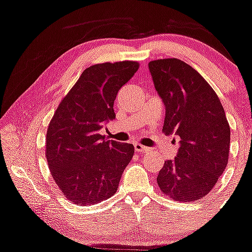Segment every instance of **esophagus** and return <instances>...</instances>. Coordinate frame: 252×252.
<instances>
[{
    "label": "esophagus",
    "mask_w": 252,
    "mask_h": 252,
    "mask_svg": "<svg viewBox=\"0 0 252 252\" xmlns=\"http://www.w3.org/2000/svg\"><path fill=\"white\" fill-rule=\"evenodd\" d=\"M134 147H135V150L137 151V153H148V151L150 150V148L145 147V145H142L141 143H134Z\"/></svg>",
    "instance_id": "obj_1"
}]
</instances>
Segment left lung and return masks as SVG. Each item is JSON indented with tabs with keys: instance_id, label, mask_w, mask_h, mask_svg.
I'll list each match as a JSON object with an SVG mask.
<instances>
[{
	"instance_id": "obj_1",
	"label": "left lung",
	"mask_w": 252,
	"mask_h": 252,
	"mask_svg": "<svg viewBox=\"0 0 252 252\" xmlns=\"http://www.w3.org/2000/svg\"><path fill=\"white\" fill-rule=\"evenodd\" d=\"M149 71L165 107L163 131L181 139L177 155L165 160L157 184L176 201L203 198L228 164L230 126L223 105L208 82L183 61H151Z\"/></svg>"
}]
</instances>
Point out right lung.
I'll return each instance as SVG.
<instances>
[{"mask_svg": "<svg viewBox=\"0 0 252 252\" xmlns=\"http://www.w3.org/2000/svg\"><path fill=\"white\" fill-rule=\"evenodd\" d=\"M134 61L87 68L60 103L47 131L51 176L69 201L92 205L110 198L134 156V145L105 139L98 131L115 120L118 90L134 76Z\"/></svg>", "mask_w": 252, "mask_h": 252, "instance_id": "1", "label": "right lung"}]
</instances>
